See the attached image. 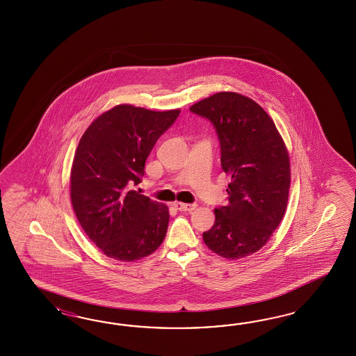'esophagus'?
<instances>
[{
	"instance_id": "esophagus-1",
	"label": "esophagus",
	"mask_w": 356,
	"mask_h": 356,
	"mask_svg": "<svg viewBox=\"0 0 356 356\" xmlns=\"http://www.w3.org/2000/svg\"><path fill=\"white\" fill-rule=\"evenodd\" d=\"M175 207L180 211H193L197 207L195 204H184V202H175Z\"/></svg>"
}]
</instances>
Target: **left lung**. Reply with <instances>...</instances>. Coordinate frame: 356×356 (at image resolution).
<instances>
[{"mask_svg": "<svg viewBox=\"0 0 356 356\" xmlns=\"http://www.w3.org/2000/svg\"><path fill=\"white\" fill-rule=\"evenodd\" d=\"M193 113L210 120L220 142L228 205L214 209L206 247L227 259L248 257L280 226L287 207L290 155L273 119L253 99L222 91L197 102Z\"/></svg>", "mask_w": 356, "mask_h": 356, "instance_id": "obj_1", "label": "left lung"}]
</instances>
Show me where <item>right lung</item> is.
Instances as JSON below:
<instances>
[{
	"label": "right lung",
	"instance_id": "add662e5",
	"mask_svg": "<svg viewBox=\"0 0 356 356\" xmlns=\"http://www.w3.org/2000/svg\"><path fill=\"white\" fill-rule=\"evenodd\" d=\"M180 109L115 106L94 120L76 147L70 200L88 238L111 259L133 262L150 256L167 234L168 206L131 185L140 183L155 142Z\"/></svg>",
	"mask_w": 356,
	"mask_h": 356
}]
</instances>
